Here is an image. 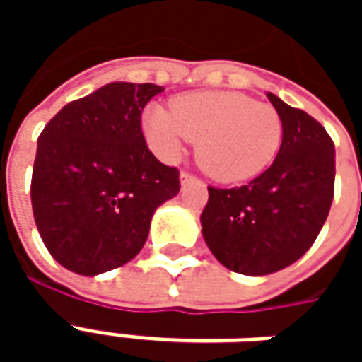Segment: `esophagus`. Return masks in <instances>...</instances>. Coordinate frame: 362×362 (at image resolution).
Masks as SVG:
<instances>
[{"instance_id":"1","label":"esophagus","mask_w":362,"mask_h":362,"mask_svg":"<svg viewBox=\"0 0 362 362\" xmlns=\"http://www.w3.org/2000/svg\"><path fill=\"white\" fill-rule=\"evenodd\" d=\"M192 180H194V174L184 173V170H182V173H180V182H182V184H186V182H192Z\"/></svg>"}]
</instances>
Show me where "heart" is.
Returning <instances> with one entry per match:
<instances>
[{
	"label": "heart",
	"mask_w": 362,
	"mask_h": 362,
	"mask_svg": "<svg viewBox=\"0 0 362 362\" xmlns=\"http://www.w3.org/2000/svg\"><path fill=\"white\" fill-rule=\"evenodd\" d=\"M143 129L165 158L178 157L186 141L197 143L199 166L223 184L264 173L283 139L279 112L235 90L186 93L174 98L170 110L153 104L143 116Z\"/></svg>",
	"instance_id": "1"
}]
</instances>
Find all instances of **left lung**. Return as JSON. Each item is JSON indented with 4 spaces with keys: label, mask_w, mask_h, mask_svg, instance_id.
<instances>
[{
    "label": "left lung",
    "mask_w": 362,
    "mask_h": 362,
    "mask_svg": "<svg viewBox=\"0 0 362 362\" xmlns=\"http://www.w3.org/2000/svg\"><path fill=\"white\" fill-rule=\"evenodd\" d=\"M283 139L266 173L246 186L207 188L202 235L230 272L269 275L308 252L334 199L335 147L324 126L267 93Z\"/></svg>",
    "instance_id": "8db88e82"
}]
</instances>
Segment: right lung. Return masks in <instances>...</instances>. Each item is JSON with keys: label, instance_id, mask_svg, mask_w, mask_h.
Wrapping results in <instances>:
<instances>
[{"label": "right lung", "instance_id": "right-lung-1", "mask_svg": "<svg viewBox=\"0 0 362 362\" xmlns=\"http://www.w3.org/2000/svg\"><path fill=\"white\" fill-rule=\"evenodd\" d=\"M163 87L108 83L66 104L38 137L30 199L52 258L95 277L134 259L158 205L180 192L178 170L158 163L141 110Z\"/></svg>", "mask_w": 362, "mask_h": 362}]
</instances>
